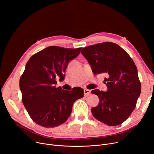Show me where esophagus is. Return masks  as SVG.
<instances>
[{
	"label": "esophagus",
	"instance_id": "34e87169",
	"mask_svg": "<svg viewBox=\"0 0 154 154\" xmlns=\"http://www.w3.org/2000/svg\"><path fill=\"white\" fill-rule=\"evenodd\" d=\"M84 96H89V95L90 94L91 91V90L85 89L84 90Z\"/></svg>",
	"mask_w": 154,
	"mask_h": 154
}]
</instances>
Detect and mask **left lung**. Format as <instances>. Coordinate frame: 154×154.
Listing matches in <instances>:
<instances>
[{"mask_svg": "<svg viewBox=\"0 0 154 154\" xmlns=\"http://www.w3.org/2000/svg\"><path fill=\"white\" fill-rule=\"evenodd\" d=\"M96 75L104 73L107 91L92 90L99 99V104L91 108L96 119L109 126L124 122L134 110L141 92L137 66L122 47L104 42L89 46L81 51Z\"/></svg>", "mask_w": 154, "mask_h": 154, "instance_id": "8db88e82", "label": "left lung"}]
</instances>
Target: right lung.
<instances>
[{
	"instance_id": "right-lung-1",
	"label": "right lung",
	"mask_w": 154,
	"mask_h": 154,
	"mask_svg": "<svg viewBox=\"0 0 154 154\" xmlns=\"http://www.w3.org/2000/svg\"><path fill=\"white\" fill-rule=\"evenodd\" d=\"M81 49L48 46L32 55L26 63L19 87L23 104L36 124L54 128L64 123L71 114L73 104L83 97L81 88L67 91L55 86L56 77L63 81L68 64Z\"/></svg>"
}]
</instances>
